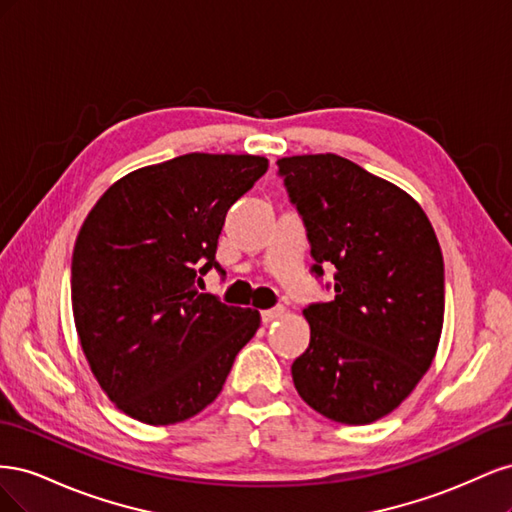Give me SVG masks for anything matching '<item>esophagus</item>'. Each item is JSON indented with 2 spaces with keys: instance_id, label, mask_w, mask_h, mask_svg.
I'll return each instance as SVG.
<instances>
[{
  "instance_id": "esophagus-1",
  "label": "esophagus",
  "mask_w": 512,
  "mask_h": 512,
  "mask_svg": "<svg viewBox=\"0 0 512 512\" xmlns=\"http://www.w3.org/2000/svg\"><path fill=\"white\" fill-rule=\"evenodd\" d=\"M284 314V307L277 305V307H271V309H265V312H260V318H262V324H269L273 320H277Z\"/></svg>"
}]
</instances>
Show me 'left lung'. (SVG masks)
I'll return each mask as SVG.
<instances>
[{
	"instance_id": "1",
	"label": "left lung",
	"mask_w": 512,
	"mask_h": 512,
	"mask_svg": "<svg viewBox=\"0 0 512 512\" xmlns=\"http://www.w3.org/2000/svg\"><path fill=\"white\" fill-rule=\"evenodd\" d=\"M301 215L312 275L335 267L333 301L305 307L312 329L292 363L307 406L344 425L393 412L425 376L444 320V260L425 211L397 185L335 153L277 162Z\"/></svg>"
}]
</instances>
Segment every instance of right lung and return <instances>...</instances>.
Instances as JSON below:
<instances>
[{
  "label": "right lung",
  "mask_w": 512,
  "mask_h": 512,
  "mask_svg": "<svg viewBox=\"0 0 512 512\" xmlns=\"http://www.w3.org/2000/svg\"><path fill=\"white\" fill-rule=\"evenodd\" d=\"M269 160L188 153L119 179L76 237L72 312L104 393L147 425H173L220 395L260 327L254 309L200 292L228 209Z\"/></svg>",
  "instance_id": "1"
}]
</instances>
